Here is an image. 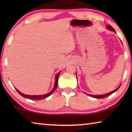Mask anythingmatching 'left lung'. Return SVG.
Masks as SVG:
<instances>
[{
  "instance_id": "obj_1",
  "label": "left lung",
  "mask_w": 132,
  "mask_h": 132,
  "mask_svg": "<svg viewBox=\"0 0 132 132\" xmlns=\"http://www.w3.org/2000/svg\"><path fill=\"white\" fill-rule=\"evenodd\" d=\"M107 28L108 29H109V30H113V31H114V32H115V30H114V28H113L112 27H111V26H107ZM120 86L118 88H116L115 90H114V91H112V92H109V93H108V94H104V95H90V94H86L87 95H89V96H91V97H94V98H96V99H102V98H104V97H108V96H109V95H111L112 94H113L114 92H115V91H116L117 89H118L119 88H120Z\"/></svg>"
}]
</instances>
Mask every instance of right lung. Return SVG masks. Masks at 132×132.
Listing matches in <instances>:
<instances>
[{
	"label": "right lung",
	"mask_w": 132,
	"mask_h": 132,
	"mask_svg": "<svg viewBox=\"0 0 132 132\" xmlns=\"http://www.w3.org/2000/svg\"><path fill=\"white\" fill-rule=\"evenodd\" d=\"M61 72V71H60ZM60 72H59L56 75V78H55V85H54V88H53L52 91H50V92H49L48 94H45L43 95H25L23 93H21V92H20L19 91H18V89H16L17 92H18V93L21 95L22 96L25 97V98H27V99H30V100H42V99H45V98L49 97L50 95H51L53 92H54L55 89L57 88V86H58V77H59V75H60Z\"/></svg>",
	"instance_id": "right-lung-1"
}]
</instances>
